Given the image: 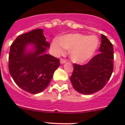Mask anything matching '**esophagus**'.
<instances>
[{
  "label": "esophagus",
  "mask_w": 125,
  "mask_h": 125,
  "mask_svg": "<svg viewBox=\"0 0 125 125\" xmlns=\"http://www.w3.org/2000/svg\"><path fill=\"white\" fill-rule=\"evenodd\" d=\"M67 60H65V59H63V58H61L60 59V63L61 64H63L65 63L66 62Z\"/></svg>",
  "instance_id": "esophagus-1"
}]
</instances>
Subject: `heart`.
Returning <instances> with one entry per match:
<instances>
[{
    "mask_svg": "<svg viewBox=\"0 0 125 125\" xmlns=\"http://www.w3.org/2000/svg\"><path fill=\"white\" fill-rule=\"evenodd\" d=\"M99 40L95 35L87 36L80 33L68 34L53 40L51 47L58 54L63 52V49L70 51V58L73 62L82 63L91 58L97 51Z\"/></svg>",
    "mask_w": 125,
    "mask_h": 125,
    "instance_id": "obj_1",
    "label": "heart"
}]
</instances>
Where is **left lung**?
I'll list each match as a JSON object with an SVG mask.
<instances>
[{"mask_svg": "<svg viewBox=\"0 0 125 125\" xmlns=\"http://www.w3.org/2000/svg\"><path fill=\"white\" fill-rule=\"evenodd\" d=\"M99 54L91 59L87 64L74 63L70 80L78 93L90 95L104 87L114 70V47L108 38L102 34Z\"/></svg>", "mask_w": 125, "mask_h": 125, "instance_id": "8db88e82", "label": "left lung"}]
</instances>
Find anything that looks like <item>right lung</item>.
I'll return each instance as SVG.
<instances>
[{
    "mask_svg": "<svg viewBox=\"0 0 125 125\" xmlns=\"http://www.w3.org/2000/svg\"><path fill=\"white\" fill-rule=\"evenodd\" d=\"M32 45V49L27 48ZM50 44L43 29H36L18 36L9 54V71L19 87L32 94L41 93L49 85L60 66L59 59L46 54Z\"/></svg>",
    "mask_w": 125,
    "mask_h": 125,
    "instance_id": "add662e5",
    "label": "right lung"
}]
</instances>
